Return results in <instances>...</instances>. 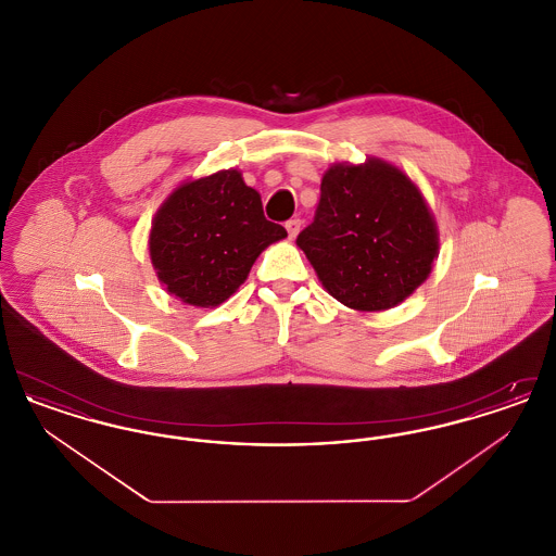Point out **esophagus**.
<instances>
[{
    "instance_id": "esophagus-1",
    "label": "esophagus",
    "mask_w": 556,
    "mask_h": 556,
    "mask_svg": "<svg viewBox=\"0 0 556 556\" xmlns=\"http://www.w3.org/2000/svg\"><path fill=\"white\" fill-rule=\"evenodd\" d=\"M286 229H288L290 239L295 238V236L300 233V229H302V220H300V218H290V220L286 223Z\"/></svg>"
}]
</instances>
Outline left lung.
<instances>
[{"mask_svg": "<svg viewBox=\"0 0 556 556\" xmlns=\"http://www.w3.org/2000/svg\"><path fill=\"white\" fill-rule=\"evenodd\" d=\"M295 243L323 288L363 313L406 300L429 277L440 250L419 187L379 159L329 166L315 220Z\"/></svg>", "mask_w": 556, "mask_h": 556, "instance_id": "1", "label": "left lung"}]
</instances>
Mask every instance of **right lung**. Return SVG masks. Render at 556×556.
Returning <instances> with one entry per match:
<instances>
[{
	"instance_id": "right-lung-1",
	"label": "right lung",
	"mask_w": 556,
	"mask_h": 556,
	"mask_svg": "<svg viewBox=\"0 0 556 556\" xmlns=\"http://www.w3.org/2000/svg\"><path fill=\"white\" fill-rule=\"evenodd\" d=\"M288 238L266 220L261 193L236 168L177 187L150 231V258L164 290L189 306L223 304L248 279L261 252Z\"/></svg>"
}]
</instances>
